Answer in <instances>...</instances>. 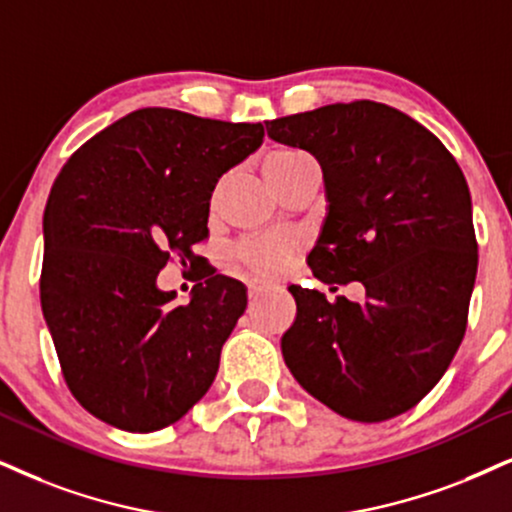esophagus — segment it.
Returning <instances> with one entry per match:
<instances>
[{
    "instance_id": "34e87169",
    "label": "esophagus",
    "mask_w": 512,
    "mask_h": 512,
    "mask_svg": "<svg viewBox=\"0 0 512 512\" xmlns=\"http://www.w3.org/2000/svg\"><path fill=\"white\" fill-rule=\"evenodd\" d=\"M271 286L269 283H260V281H252L248 286V297L250 300H257V297H262L264 293H269Z\"/></svg>"
}]
</instances>
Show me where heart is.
<instances>
[{
	"instance_id": "1",
	"label": "heart",
	"mask_w": 512,
	"mask_h": 512,
	"mask_svg": "<svg viewBox=\"0 0 512 512\" xmlns=\"http://www.w3.org/2000/svg\"><path fill=\"white\" fill-rule=\"evenodd\" d=\"M302 160H307V155L293 151V148H276V151H271L262 165L264 177H267L271 189H276ZM293 252L295 243L288 241V238H255V241H248L238 250V260L250 271H255V274L276 276L278 271L286 267Z\"/></svg>"
}]
</instances>
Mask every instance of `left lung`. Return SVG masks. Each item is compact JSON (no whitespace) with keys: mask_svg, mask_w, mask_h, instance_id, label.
I'll return each mask as SVG.
<instances>
[{"mask_svg":"<svg viewBox=\"0 0 512 512\" xmlns=\"http://www.w3.org/2000/svg\"><path fill=\"white\" fill-rule=\"evenodd\" d=\"M267 134L323 170L328 215L309 252L314 276L366 288L364 302H328L290 286L297 316L283 361L340 416H399L439 383L468 326L477 274L468 181L430 129L385 103H331L271 120Z\"/></svg>","mask_w":512,"mask_h":512,"instance_id":"left-lung-1","label":"left lung"}]
</instances>
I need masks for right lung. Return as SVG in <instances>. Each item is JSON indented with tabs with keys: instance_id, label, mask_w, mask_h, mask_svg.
Returning a JSON list of instances; mask_svg holds the SVG:
<instances>
[{
	"instance_id": "obj_1",
	"label": "right lung",
	"mask_w": 512,
	"mask_h": 512,
	"mask_svg": "<svg viewBox=\"0 0 512 512\" xmlns=\"http://www.w3.org/2000/svg\"><path fill=\"white\" fill-rule=\"evenodd\" d=\"M264 141L262 122L139 108L77 148L44 210L40 297L63 378L103 423L153 432L210 390L248 304L243 283L200 276L189 302L158 288L172 255L200 257L219 177Z\"/></svg>"
}]
</instances>
